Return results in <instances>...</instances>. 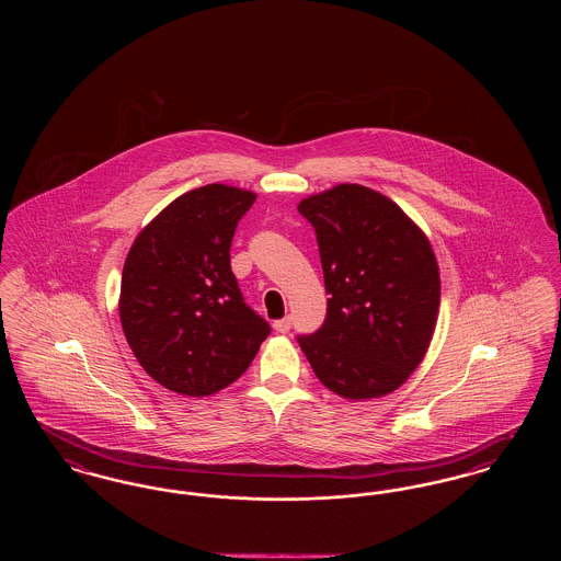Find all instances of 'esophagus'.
I'll return each instance as SVG.
<instances>
[{
    "mask_svg": "<svg viewBox=\"0 0 561 561\" xmlns=\"http://www.w3.org/2000/svg\"><path fill=\"white\" fill-rule=\"evenodd\" d=\"M273 328H275V332H279V334H288V332H290V328H293V320H290V318L277 320L273 323Z\"/></svg>",
    "mask_w": 561,
    "mask_h": 561,
    "instance_id": "1",
    "label": "esophagus"
}]
</instances>
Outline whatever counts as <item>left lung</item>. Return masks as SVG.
Masks as SVG:
<instances>
[{
  "label": "left lung",
  "instance_id": "8db88e82",
  "mask_svg": "<svg viewBox=\"0 0 561 561\" xmlns=\"http://www.w3.org/2000/svg\"><path fill=\"white\" fill-rule=\"evenodd\" d=\"M320 245L325 320L296 341L321 385L347 400L396 391L427 353L439 271L423 231L385 195L339 185L298 204Z\"/></svg>",
  "mask_w": 561,
  "mask_h": 561
}]
</instances>
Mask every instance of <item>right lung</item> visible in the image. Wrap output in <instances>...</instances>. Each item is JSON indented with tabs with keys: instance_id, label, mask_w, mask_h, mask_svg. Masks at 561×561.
Instances as JSON below:
<instances>
[{
	"instance_id": "1",
	"label": "right lung",
	"mask_w": 561,
	"mask_h": 561,
	"mask_svg": "<svg viewBox=\"0 0 561 561\" xmlns=\"http://www.w3.org/2000/svg\"><path fill=\"white\" fill-rule=\"evenodd\" d=\"M250 191L206 185L174 199L134 240L119 318L138 364L170 391L206 398L248 370L271 332L243 300L231 241Z\"/></svg>"
}]
</instances>
